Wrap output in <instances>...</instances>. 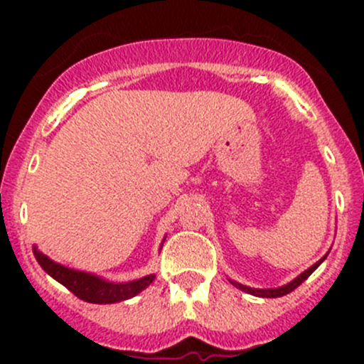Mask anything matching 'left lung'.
Segmentation results:
<instances>
[{
  "instance_id": "8db88e82",
  "label": "left lung",
  "mask_w": 364,
  "mask_h": 364,
  "mask_svg": "<svg viewBox=\"0 0 364 364\" xmlns=\"http://www.w3.org/2000/svg\"><path fill=\"white\" fill-rule=\"evenodd\" d=\"M324 259H326V257H322V259L318 260V262H315L314 266L310 267V269H306V271H304V273H301L299 277L296 278V280H292L291 284L284 285V287H278V289H252V287H247V285L237 284V282H230V284L236 285L237 289H241V291L248 292V294H253V296H259V297H282V296L289 294V292H292V291H294V289L299 287V285L303 284V282L306 280V278L310 277V274L314 273V271L317 269L318 266H321V262H322V260H324Z\"/></svg>"
}]
</instances>
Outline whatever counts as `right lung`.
Listing matches in <instances>:
<instances>
[{
    "label": "right lung",
    "mask_w": 364,
    "mask_h": 364,
    "mask_svg": "<svg viewBox=\"0 0 364 364\" xmlns=\"http://www.w3.org/2000/svg\"><path fill=\"white\" fill-rule=\"evenodd\" d=\"M33 253H35L36 260H38V264L46 273H49L54 280L63 284L70 292H73L79 299L87 301V303L109 304L130 299V297L137 296L139 292L144 291L155 280V274H148V277L141 278V280L127 282V284H112V282H105L102 278L93 277V274L68 269V267L61 266V264L53 262L49 257L43 255L36 248L33 250Z\"/></svg>",
    "instance_id": "obj_1"
}]
</instances>
